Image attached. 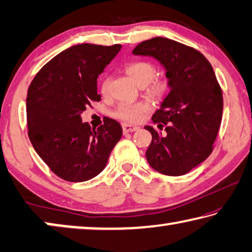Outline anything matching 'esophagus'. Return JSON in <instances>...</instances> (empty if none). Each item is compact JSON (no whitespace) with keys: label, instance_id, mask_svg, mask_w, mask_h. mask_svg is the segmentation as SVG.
<instances>
[{"label":"esophagus","instance_id":"1","mask_svg":"<svg viewBox=\"0 0 252 252\" xmlns=\"http://www.w3.org/2000/svg\"><path fill=\"white\" fill-rule=\"evenodd\" d=\"M122 129H123V133H129V132H134L136 130H139V126L127 125V123H123Z\"/></svg>","mask_w":252,"mask_h":252}]
</instances>
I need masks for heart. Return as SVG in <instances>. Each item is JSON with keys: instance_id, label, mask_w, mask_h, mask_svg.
<instances>
[{"instance_id": "1", "label": "heart", "mask_w": 252, "mask_h": 252, "mask_svg": "<svg viewBox=\"0 0 252 252\" xmlns=\"http://www.w3.org/2000/svg\"><path fill=\"white\" fill-rule=\"evenodd\" d=\"M126 73L140 87H146L148 84V93L153 97H162L169 90V82L165 79H155L157 67L148 61H134L126 66ZM110 78L105 76L102 80L101 91L104 95L109 93ZM149 106L143 102L136 103H122L113 111V116L127 122H136L141 119L142 114L148 111Z\"/></svg>"}]
</instances>
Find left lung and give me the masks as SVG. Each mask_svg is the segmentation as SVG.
Wrapping results in <instances>:
<instances>
[{
    "mask_svg": "<svg viewBox=\"0 0 252 252\" xmlns=\"http://www.w3.org/2000/svg\"><path fill=\"white\" fill-rule=\"evenodd\" d=\"M134 55L152 57L165 69L170 90L152 121L149 164L165 176H182L211 155L222 119L223 97L210 62L202 53L167 37L143 41Z\"/></svg>",
    "mask_w": 252,
    "mask_h": 252,
    "instance_id": "1",
    "label": "left lung"
}]
</instances>
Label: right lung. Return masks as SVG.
I'll return each mask as SVG.
<instances>
[{
	"label": "right lung",
	"mask_w": 252,
	"mask_h": 252,
	"mask_svg": "<svg viewBox=\"0 0 252 252\" xmlns=\"http://www.w3.org/2000/svg\"><path fill=\"white\" fill-rule=\"evenodd\" d=\"M120 44H78L62 51L34 76L27 97L28 134L34 150L63 180L82 182L105 168L122 136L120 123L104 118L97 129L81 113L100 101L96 79Z\"/></svg>",
	"instance_id": "obj_1"
}]
</instances>
